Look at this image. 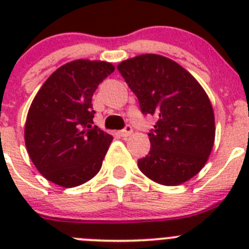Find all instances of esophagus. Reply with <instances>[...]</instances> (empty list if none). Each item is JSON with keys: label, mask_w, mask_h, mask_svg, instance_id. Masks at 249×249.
Here are the masks:
<instances>
[{"label": "esophagus", "mask_w": 249, "mask_h": 249, "mask_svg": "<svg viewBox=\"0 0 249 249\" xmlns=\"http://www.w3.org/2000/svg\"><path fill=\"white\" fill-rule=\"evenodd\" d=\"M132 132H133L132 127L129 126V124H127V126L124 127L122 131H120V136H121V137H128V136H131Z\"/></svg>", "instance_id": "obj_1"}]
</instances>
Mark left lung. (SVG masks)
<instances>
[{
    "label": "left lung",
    "mask_w": 249,
    "mask_h": 249,
    "mask_svg": "<svg viewBox=\"0 0 249 249\" xmlns=\"http://www.w3.org/2000/svg\"><path fill=\"white\" fill-rule=\"evenodd\" d=\"M140 102L157 118L149 131L151 149L138 160L141 172L164 186L187 182L203 168L214 143L211 101L195 77L160 54H141L117 66Z\"/></svg>",
    "instance_id": "obj_1"
}]
</instances>
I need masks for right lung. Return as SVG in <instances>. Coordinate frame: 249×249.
Here are the masks:
<instances>
[{"mask_svg": "<svg viewBox=\"0 0 249 249\" xmlns=\"http://www.w3.org/2000/svg\"><path fill=\"white\" fill-rule=\"evenodd\" d=\"M114 71L112 63L76 59L61 66L37 92L25 126V143L38 172L68 188L102 167L111 135L93 126L92 96Z\"/></svg>", "mask_w": 249, "mask_h": 249, "instance_id": "add662e5", "label": "right lung"}]
</instances>
